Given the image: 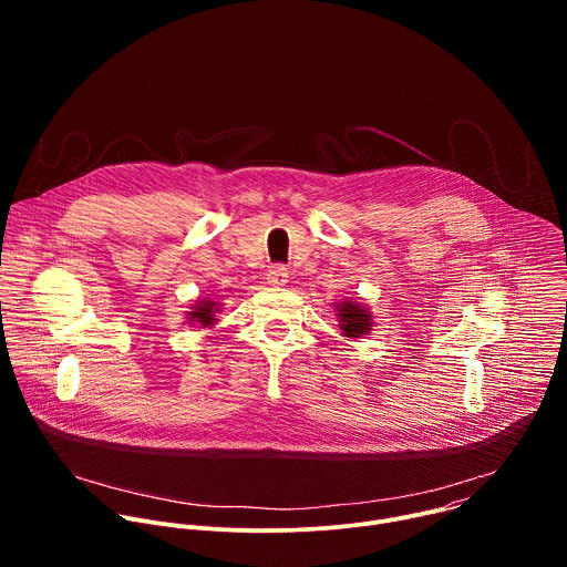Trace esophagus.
<instances>
[{"label":"esophagus","instance_id":"esophagus-1","mask_svg":"<svg viewBox=\"0 0 567 567\" xmlns=\"http://www.w3.org/2000/svg\"><path fill=\"white\" fill-rule=\"evenodd\" d=\"M287 278H289V271H287V267H282V265H274V267H269V271H267V280H269L271 285H285Z\"/></svg>","mask_w":567,"mask_h":567}]
</instances>
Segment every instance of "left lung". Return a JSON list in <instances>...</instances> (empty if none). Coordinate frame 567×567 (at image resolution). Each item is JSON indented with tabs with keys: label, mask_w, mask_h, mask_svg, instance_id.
<instances>
[{
	"label": "left lung",
	"mask_w": 567,
	"mask_h": 567,
	"mask_svg": "<svg viewBox=\"0 0 567 567\" xmlns=\"http://www.w3.org/2000/svg\"><path fill=\"white\" fill-rule=\"evenodd\" d=\"M341 330L346 332V337H361L363 332L370 330V316L361 305L354 302H343L341 305Z\"/></svg>",
	"instance_id": "1"
}]
</instances>
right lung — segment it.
I'll use <instances>...</instances> for the list:
<instances>
[{"label":"right lung","mask_w":567,"mask_h":567,"mask_svg":"<svg viewBox=\"0 0 567 567\" xmlns=\"http://www.w3.org/2000/svg\"><path fill=\"white\" fill-rule=\"evenodd\" d=\"M213 307H215V302L202 300V305L195 307V311H190L193 320H195V322H202V326H210V322L215 320V318H213Z\"/></svg>","instance_id":"add662e5"}]
</instances>
